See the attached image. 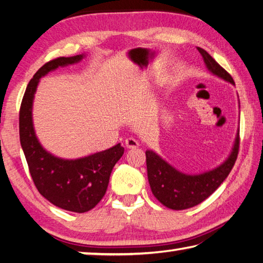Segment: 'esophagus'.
<instances>
[{
    "instance_id": "34e87169",
    "label": "esophagus",
    "mask_w": 263,
    "mask_h": 263,
    "mask_svg": "<svg viewBox=\"0 0 263 263\" xmlns=\"http://www.w3.org/2000/svg\"><path fill=\"white\" fill-rule=\"evenodd\" d=\"M125 143H126L127 148H136L140 146V143H138V141H136L135 138H133V137L127 138Z\"/></svg>"
}]
</instances>
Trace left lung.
<instances>
[{"label": "left lung", "mask_w": 263, "mask_h": 263, "mask_svg": "<svg viewBox=\"0 0 263 263\" xmlns=\"http://www.w3.org/2000/svg\"><path fill=\"white\" fill-rule=\"evenodd\" d=\"M211 73L235 85L234 79L220 66L211 54L201 48H197ZM239 150V129L235 138L232 151L223 163L209 172L197 175L184 174L170 165L155 151L147 150L146 170L151 191L163 206L181 211L200 204L207 199L229 175L234 167Z\"/></svg>", "instance_id": "obj_1"}]
</instances>
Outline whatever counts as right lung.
Returning a JSON list of instances; mask_svg holds the SVG:
<instances>
[{"mask_svg": "<svg viewBox=\"0 0 263 263\" xmlns=\"http://www.w3.org/2000/svg\"><path fill=\"white\" fill-rule=\"evenodd\" d=\"M85 54L59 57L34 74L24 93L19 111V137L29 173L39 192L59 209L85 213L102 200L111 172L123 155L120 143L105 151L79 159H62L44 150L35 135L32 119L34 93L40 79L59 66L79 63Z\"/></svg>", "mask_w": 263, "mask_h": 263, "instance_id": "add662e5", "label": "right lung"}]
</instances>
